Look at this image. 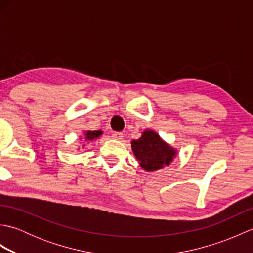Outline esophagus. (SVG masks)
Here are the masks:
<instances>
[{
	"label": "esophagus",
	"mask_w": 253,
	"mask_h": 253,
	"mask_svg": "<svg viewBox=\"0 0 253 253\" xmlns=\"http://www.w3.org/2000/svg\"><path fill=\"white\" fill-rule=\"evenodd\" d=\"M112 137L114 138V139H116V140H122L124 135H123L122 132H113L112 133Z\"/></svg>",
	"instance_id": "esophagus-1"
}]
</instances>
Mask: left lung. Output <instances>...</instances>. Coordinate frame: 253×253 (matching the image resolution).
<instances>
[{
	"instance_id": "1",
	"label": "left lung",
	"mask_w": 253,
	"mask_h": 253,
	"mask_svg": "<svg viewBox=\"0 0 253 253\" xmlns=\"http://www.w3.org/2000/svg\"><path fill=\"white\" fill-rule=\"evenodd\" d=\"M132 152L141 168L147 171H154L169 165L177 151L169 146L153 130H144L142 136L131 141Z\"/></svg>"
}]
</instances>
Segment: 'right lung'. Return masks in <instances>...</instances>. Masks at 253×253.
Instances as JSON below:
<instances>
[{
	"label": "right lung",
	"instance_id": "obj_1",
	"mask_svg": "<svg viewBox=\"0 0 253 253\" xmlns=\"http://www.w3.org/2000/svg\"><path fill=\"white\" fill-rule=\"evenodd\" d=\"M101 135H102L101 130H94V131L89 130L84 132V139L85 141H92V140H95V139H98Z\"/></svg>",
	"mask_w": 253,
	"mask_h": 253
}]
</instances>
